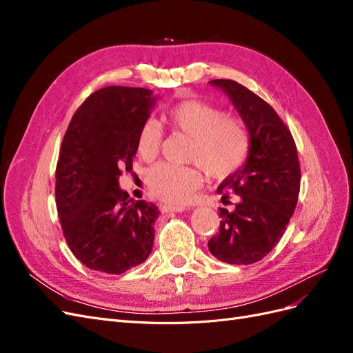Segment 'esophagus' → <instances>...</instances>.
<instances>
[{
    "instance_id": "esophagus-1",
    "label": "esophagus",
    "mask_w": 353,
    "mask_h": 353,
    "mask_svg": "<svg viewBox=\"0 0 353 353\" xmlns=\"http://www.w3.org/2000/svg\"><path fill=\"white\" fill-rule=\"evenodd\" d=\"M160 210L162 212H183L185 210V206L183 205H160Z\"/></svg>"
}]
</instances>
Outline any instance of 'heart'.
<instances>
[{
  "label": "heart",
  "mask_w": 353,
  "mask_h": 353,
  "mask_svg": "<svg viewBox=\"0 0 353 353\" xmlns=\"http://www.w3.org/2000/svg\"><path fill=\"white\" fill-rule=\"evenodd\" d=\"M174 132L190 138L188 154L193 165L157 163L147 172L152 194L168 203H183L200 187L203 169L212 178H227L239 170L250 150L248 126L239 117L225 114L215 105L200 100L175 104L165 114ZM162 145V131L148 119L137 135V152L144 160H153Z\"/></svg>",
  "instance_id": "1"
}]
</instances>
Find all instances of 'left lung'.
<instances>
[{"mask_svg":"<svg viewBox=\"0 0 353 353\" xmlns=\"http://www.w3.org/2000/svg\"><path fill=\"white\" fill-rule=\"evenodd\" d=\"M228 95L250 135L244 165L227 176L218 194H236L234 210L221 208L219 232L208 248L216 259L249 265L263 259L283 237L301 191V165L292 132L271 105L241 83L210 81Z\"/></svg>","mask_w":353,"mask_h":353,"instance_id":"8db88e82","label":"left lung"}]
</instances>
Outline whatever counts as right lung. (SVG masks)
Returning a JSON list of instances; mask_svg holds the SVG:
<instances>
[{
	"label": "right lung",
	"mask_w": 353,
	"mask_h": 353,
	"mask_svg": "<svg viewBox=\"0 0 353 353\" xmlns=\"http://www.w3.org/2000/svg\"><path fill=\"white\" fill-rule=\"evenodd\" d=\"M152 90L105 87L74 112L56 168L63 236L90 270L122 274L152 253L157 206L128 200L119 187L131 172L137 135L154 108Z\"/></svg>",
	"instance_id": "add662e5"
}]
</instances>
